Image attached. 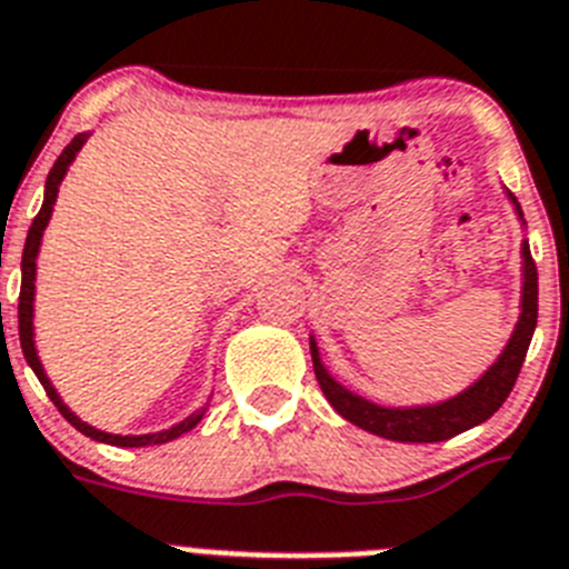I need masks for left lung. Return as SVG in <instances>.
I'll return each mask as SVG.
<instances>
[{
	"mask_svg": "<svg viewBox=\"0 0 569 569\" xmlns=\"http://www.w3.org/2000/svg\"><path fill=\"white\" fill-rule=\"evenodd\" d=\"M515 208H518V202H515ZM520 254H523V292H520L518 327H515L512 338H509L498 361L469 390H462V393H457L448 402L425 405V408H381V405L367 402L361 396L341 388L327 373V367H323L312 338L309 347H312L315 379L321 385L327 402L347 422L358 425V428H365V431L376 433V437L396 439V442H442V439H451L457 433L475 428V425L486 422L491 413H498V408L506 402V396L512 393L515 381H518L520 367H523V358H527L529 341H532V332H536L538 323V269L532 254H529L527 242L520 248Z\"/></svg>",
	"mask_w": 569,
	"mask_h": 569,
	"instance_id": "8db88e82",
	"label": "left lung"
}]
</instances>
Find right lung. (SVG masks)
<instances>
[{
    "instance_id": "add662e5",
    "label": "right lung",
    "mask_w": 569,
    "mask_h": 569,
    "mask_svg": "<svg viewBox=\"0 0 569 569\" xmlns=\"http://www.w3.org/2000/svg\"><path fill=\"white\" fill-rule=\"evenodd\" d=\"M86 132H80V136L71 138V144L66 147L63 152H60V159L54 161V167H51L49 179H46V199H42V208L40 213L33 217L31 228H28V237H26V248H22V286H19V343H22V356H26V361L31 365V370L37 373V379H40V385L46 388V393H49V399L54 402V408L63 413L66 419H69L74 428H78L80 433H86V437L98 439V442H109V446H121V448H141V446H161V442H170V439L181 437V433H188L190 428H196V422L202 419L204 408L199 410V413H193V417H188L184 422L173 425L170 431H161V433H141V437H121V433H107V431H98V428H92V425L80 422L74 413H71L69 408L63 405V399L57 396L54 385L49 381V376H46V370H42L40 358H37V347H33V280H37V254H40V240H42V231H46V226H49L51 219V211H54V202H57V190H60V181H63L66 170H69V164L74 161V156L80 152V147L86 144Z\"/></svg>"
}]
</instances>
